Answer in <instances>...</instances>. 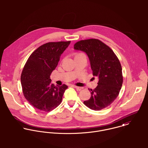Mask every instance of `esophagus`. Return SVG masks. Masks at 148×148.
I'll use <instances>...</instances> for the list:
<instances>
[{"label":"esophagus","instance_id":"esophagus-1","mask_svg":"<svg viewBox=\"0 0 148 148\" xmlns=\"http://www.w3.org/2000/svg\"><path fill=\"white\" fill-rule=\"evenodd\" d=\"M73 87L74 88H75L77 90H82V89H83V88L82 87H80V86H73Z\"/></svg>","mask_w":148,"mask_h":148}]
</instances>
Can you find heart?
<instances>
[{
	"label": "heart",
	"mask_w": 148,
	"mask_h": 148,
	"mask_svg": "<svg viewBox=\"0 0 148 148\" xmlns=\"http://www.w3.org/2000/svg\"><path fill=\"white\" fill-rule=\"evenodd\" d=\"M81 55H84V54H83V53H77V54H76V55L75 57L79 56H81Z\"/></svg>",
	"instance_id": "b5f03b06"
}]
</instances>
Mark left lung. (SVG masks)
<instances>
[{
	"label": "left lung",
	"instance_id": "8db88e82",
	"mask_svg": "<svg viewBox=\"0 0 148 148\" xmlns=\"http://www.w3.org/2000/svg\"><path fill=\"white\" fill-rule=\"evenodd\" d=\"M74 49L87 55L93 75L99 79L94 90L89 89L91 97L84 104L95 110L110 106L118 96L123 82L122 68L117 57L108 45L95 39L76 42Z\"/></svg>",
	"mask_w": 148,
	"mask_h": 148
}]
</instances>
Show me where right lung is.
I'll return each mask as SVG.
<instances>
[{
  "mask_svg": "<svg viewBox=\"0 0 148 148\" xmlns=\"http://www.w3.org/2000/svg\"><path fill=\"white\" fill-rule=\"evenodd\" d=\"M70 43L71 41L44 44L31 55L24 65L21 75L24 96L31 106L40 110L49 112L62 103L68 86L52 84L50 75Z\"/></svg>",
  "mask_w": 148,
  "mask_h": 148,
  "instance_id": "1",
  "label": "right lung"
}]
</instances>
